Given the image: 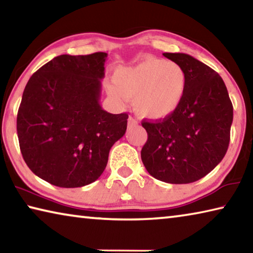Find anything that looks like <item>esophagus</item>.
Masks as SVG:
<instances>
[{
	"label": "esophagus",
	"mask_w": 253,
	"mask_h": 253,
	"mask_svg": "<svg viewBox=\"0 0 253 253\" xmlns=\"http://www.w3.org/2000/svg\"><path fill=\"white\" fill-rule=\"evenodd\" d=\"M137 124H138V123H137L136 119H134L132 117H129V118H128V126H129V127L136 126Z\"/></svg>",
	"instance_id": "1"
}]
</instances>
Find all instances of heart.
<instances>
[{
    "mask_svg": "<svg viewBox=\"0 0 253 253\" xmlns=\"http://www.w3.org/2000/svg\"><path fill=\"white\" fill-rule=\"evenodd\" d=\"M186 74L175 62L148 58L132 67L115 71L114 84H107V93L118 104L134 99L140 117L160 121L176 110L186 91Z\"/></svg>",
    "mask_w": 253,
    "mask_h": 253,
    "instance_id": "b5f03b06",
    "label": "heart"
}]
</instances>
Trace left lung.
Returning <instances> with one entry per match:
<instances>
[{
  "mask_svg": "<svg viewBox=\"0 0 253 253\" xmlns=\"http://www.w3.org/2000/svg\"><path fill=\"white\" fill-rule=\"evenodd\" d=\"M186 74L178 108L160 122H143L148 138L142 161L156 179L193 183L223 160L230 143L233 106L217 72L186 53H163Z\"/></svg>",
  "mask_w": 253,
  "mask_h": 253,
  "instance_id": "left-lung-1",
  "label": "left lung"
}]
</instances>
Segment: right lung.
Instances as JSON below:
<instances>
[{"label": "right lung", "mask_w": 253, "mask_h": 253, "mask_svg": "<svg viewBox=\"0 0 253 253\" xmlns=\"http://www.w3.org/2000/svg\"><path fill=\"white\" fill-rule=\"evenodd\" d=\"M107 55H58L25 85L16 118L20 149L29 169L52 185L95 182L125 135L128 115L107 113L99 102Z\"/></svg>", "instance_id": "obj_1"}]
</instances>
